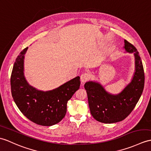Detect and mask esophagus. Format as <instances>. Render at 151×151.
<instances>
[{"mask_svg":"<svg viewBox=\"0 0 151 151\" xmlns=\"http://www.w3.org/2000/svg\"><path fill=\"white\" fill-rule=\"evenodd\" d=\"M90 74L89 73H83L82 74L81 76H80V80H81L82 82H86L87 80H89L90 78Z\"/></svg>","mask_w":151,"mask_h":151,"instance_id":"obj_1","label":"esophagus"}]
</instances>
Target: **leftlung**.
Segmentation results:
<instances>
[{
  "mask_svg": "<svg viewBox=\"0 0 151 151\" xmlns=\"http://www.w3.org/2000/svg\"><path fill=\"white\" fill-rule=\"evenodd\" d=\"M127 52H134L136 69L131 82L116 95L108 93L100 83L87 82L84 85L93 118L101 123L113 124L124 120L134 109L144 88L145 73L136 48L124 40Z\"/></svg>",
  "mask_w": 151,
  "mask_h": 151,
  "instance_id": "1",
  "label": "left lung"
}]
</instances>
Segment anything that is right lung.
<instances>
[{"label":"right lung","mask_w":151,"mask_h":151,"mask_svg":"<svg viewBox=\"0 0 151 151\" xmlns=\"http://www.w3.org/2000/svg\"><path fill=\"white\" fill-rule=\"evenodd\" d=\"M27 50L20 52L13 65L10 79L13 100L21 113L33 123L43 126L57 124L65 116L68 100L80 88V76L49 91L36 89L28 84L24 76Z\"/></svg>","instance_id":"right-lung-1"}]
</instances>
